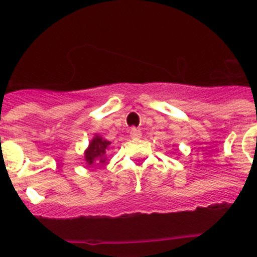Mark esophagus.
Listing matches in <instances>:
<instances>
[{"label": "esophagus", "mask_w": 257, "mask_h": 257, "mask_svg": "<svg viewBox=\"0 0 257 257\" xmlns=\"http://www.w3.org/2000/svg\"><path fill=\"white\" fill-rule=\"evenodd\" d=\"M142 137V132L138 128H132L131 129V138L139 139Z\"/></svg>", "instance_id": "obj_1"}]
</instances>
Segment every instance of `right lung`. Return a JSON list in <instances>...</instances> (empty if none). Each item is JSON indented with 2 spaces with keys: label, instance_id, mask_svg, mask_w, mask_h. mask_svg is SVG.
Instances as JSON below:
<instances>
[{
  "label": "right lung",
  "instance_id": "add662e5",
  "mask_svg": "<svg viewBox=\"0 0 257 257\" xmlns=\"http://www.w3.org/2000/svg\"><path fill=\"white\" fill-rule=\"evenodd\" d=\"M110 142L105 141L102 137L95 134L94 138L90 141L87 150L84 152V159L88 165L102 164L105 163V153L109 148Z\"/></svg>",
  "mask_w": 257,
  "mask_h": 257
}]
</instances>
